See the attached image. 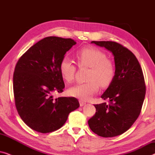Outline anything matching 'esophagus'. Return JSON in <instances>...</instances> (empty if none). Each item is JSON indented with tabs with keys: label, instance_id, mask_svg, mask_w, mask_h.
<instances>
[{
	"label": "esophagus",
	"instance_id": "34e87169",
	"mask_svg": "<svg viewBox=\"0 0 155 155\" xmlns=\"http://www.w3.org/2000/svg\"><path fill=\"white\" fill-rule=\"evenodd\" d=\"M86 104V102H84V101H82V100L80 101V107H82V106H84V104Z\"/></svg>",
	"mask_w": 155,
	"mask_h": 155
}]
</instances>
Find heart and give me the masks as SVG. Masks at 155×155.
I'll list each match as a JSON object with an SVG mask.
<instances>
[{"mask_svg":"<svg viewBox=\"0 0 155 155\" xmlns=\"http://www.w3.org/2000/svg\"><path fill=\"white\" fill-rule=\"evenodd\" d=\"M75 57L80 68H90L87 76L88 81L72 87L68 94L86 101L98 91L99 85L106 87L111 83L115 76V67L104 51L92 46L80 48L76 52ZM59 71L63 79L70 83L75 77L76 66L69 58L64 57L59 63Z\"/></svg>","mask_w":155,"mask_h":155,"instance_id":"1","label":"heart"}]
</instances>
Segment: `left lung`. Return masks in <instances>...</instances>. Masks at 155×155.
<instances>
[{
  "instance_id": "obj_1",
  "label": "left lung",
  "mask_w": 155,
  "mask_h": 155,
  "mask_svg": "<svg viewBox=\"0 0 155 155\" xmlns=\"http://www.w3.org/2000/svg\"><path fill=\"white\" fill-rule=\"evenodd\" d=\"M112 52L115 61V76L101 97L107 103L94 104L96 113L88 120L95 134L104 137L121 135L132 126L140 114L146 86L143 70L134 54L116 41H96Z\"/></svg>"
}]
</instances>
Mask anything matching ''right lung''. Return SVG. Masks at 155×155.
Listing matches in <instances>:
<instances>
[{"mask_svg": "<svg viewBox=\"0 0 155 155\" xmlns=\"http://www.w3.org/2000/svg\"><path fill=\"white\" fill-rule=\"evenodd\" d=\"M72 39L48 37L29 48L16 63L13 74L15 104L20 118L34 130L51 133L61 128L80 107L75 97L54 99L65 84L59 63L75 45Z\"/></svg>", "mask_w": 155, "mask_h": 155, "instance_id": "add662e5", "label": "right lung"}]
</instances>
